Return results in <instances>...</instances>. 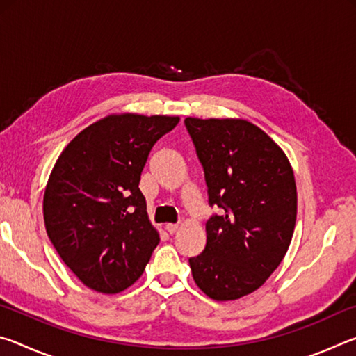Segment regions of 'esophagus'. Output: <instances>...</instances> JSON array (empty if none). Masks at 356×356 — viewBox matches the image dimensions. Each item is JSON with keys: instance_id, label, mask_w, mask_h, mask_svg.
Listing matches in <instances>:
<instances>
[{"instance_id": "obj_1", "label": "esophagus", "mask_w": 356, "mask_h": 356, "mask_svg": "<svg viewBox=\"0 0 356 356\" xmlns=\"http://www.w3.org/2000/svg\"><path fill=\"white\" fill-rule=\"evenodd\" d=\"M165 229H166V231L170 232V234H176V232L179 231V225H171V222H170V225L165 226Z\"/></svg>"}]
</instances>
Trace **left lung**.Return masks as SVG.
<instances>
[{"instance_id": "1", "label": "left lung", "mask_w": 356, "mask_h": 356, "mask_svg": "<svg viewBox=\"0 0 356 356\" xmlns=\"http://www.w3.org/2000/svg\"><path fill=\"white\" fill-rule=\"evenodd\" d=\"M210 206L206 248L190 257L193 280L216 301L257 291L284 259L297 220L293 170L278 144L246 119L186 118Z\"/></svg>"}]
</instances>
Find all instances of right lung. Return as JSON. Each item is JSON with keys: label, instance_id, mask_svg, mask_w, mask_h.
<instances>
[{"label": "right lung", "instance_id": "1", "mask_svg": "<svg viewBox=\"0 0 356 356\" xmlns=\"http://www.w3.org/2000/svg\"><path fill=\"white\" fill-rule=\"evenodd\" d=\"M179 120L110 114L58 156L44 193L45 229L64 264L92 291H125L159 245L138 185L150 149Z\"/></svg>", "mask_w": 356, "mask_h": 356}]
</instances>
